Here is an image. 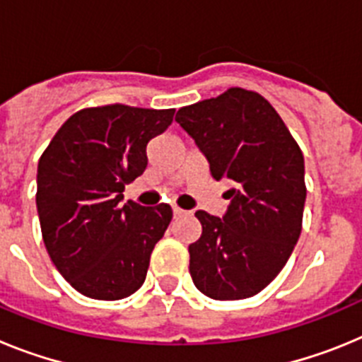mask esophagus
<instances>
[{"mask_svg":"<svg viewBox=\"0 0 362 362\" xmlns=\"http://www.w3.org/2000/svg\"><path fill=\"white\" fill-rule=\"evenodd\" d=\"M172 212H174V216H175V217H179V216H185V214H188L187 210L179 209V206H174V209H172Z\"/></svg>","mask_w":362,"mask_h":362,"instance_id":"1","label":"esophagus"}]
</instances>
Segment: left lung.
<instances>
[{
  "mask_svg": "<svg viewBox=\"0 0 362 362\" xmlns=\"http://www.w3.org/2000/svg\"><path fill=\"white\" fill-rule=\"evenodd\" d=\"M175 121L212 177L232 187L223 219L196 212L203 233L188 246L194 284L217 300L255 296L283 270L303 230V152L276 108L239 86L179 108Z\"/></svg>",
  "mask_w": 362,
  "mask_h": 362,
  "instance_id": "8db88e82",
  "label": "left lung"
}]
</instances>
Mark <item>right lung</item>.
Masks as SVG:
<instances>
[{"label": "right lung", "instance_id": "add662e5", "mask_svg": "<svg viewBox=\"0 0 362 362\" xmlns=\"http://www.w3.org/2000/svg\"><path fill=\"white\" fill-rule=\"evenodd\" d=\"M174 112L121 103L83 108L41 153V235L59 274L83 296L117 300L145 283L172 209L121 199L124 185L145 172L148 141L170 127Z\"/></svg>", "mask_w": 362, "mask_h": 362}]
</instances>
